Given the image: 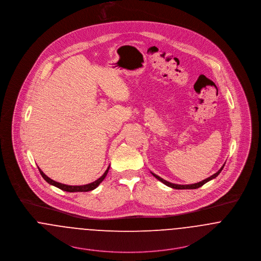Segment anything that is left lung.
<instances>
[{"mask_svg": "<svg viewBox=\"0 0 261 261\" xmlns=\"http://www.w3.org/2000/svg\"><path fill=\"white\" fill-rule=\"evenodd\" d=\"M224 166H225V164L223 165V167H222L221 169H219V170H218L216 173H214L213 175H211L210 177H208V178H206V179H204V180H202V181H200V182H197V184H186V185H182V184H171V182H169V181H167V180L163 179L162 177H160L159 175L154 174L153 172H152V174H153V176H154L156 179H159L160 181H162L163 184H166L167 186H169V187H171V188H174V189H196V188H199V187H201L202 185H204L206 182L210 181L211 179H214L215 177H217V176L220 174V172L222 171V169H224Z\"/></svg>", "mask_w": 261, "mask_h": 261, "instance_id": "8db88e82", "label": "left lung"}]
</instances>
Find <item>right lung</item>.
<instances>
[{"label":"right lung","instance_id":"1","mask_svg":"<svg viewBox=\"0 0 261 261\" xmlns=\"http://www.w3.org/2000/svg\"><path fill=\"white\" fill-rule=\"evenodd\" d=\"M38 169H39V172H40V174L42 175V177L46 180L48 184H51V185H54V186L60 188V189L64 190V191H67V192H87V191H91V190H93L94 188H96V187L99 185V184L106 178V176L108 175L109 167H108V169L106 170V172H105L98 179H96L95 181H93L92 184H85V185H67V184L57 182V181L52 180L51 178H49L47 175H45V173H44L41 169H39V168H38Z\"/></svg>","mask_w":261,"mask_h":261}]
</instances>
